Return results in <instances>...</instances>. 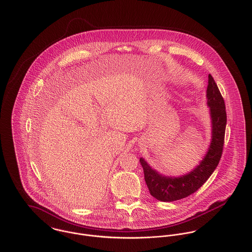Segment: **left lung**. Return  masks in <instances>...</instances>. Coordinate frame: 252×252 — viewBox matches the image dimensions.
<instances>
[{
    "instance_id": "1",
    "label": "left lung",
    "mask_w": 252,
    "mask_h": 252,
    "mask_svg": "<svg viewBox=\"0 0 252 252\" xmlns=\"http://www.w3.org/2000/svg\"><path fill=\"white\" fill-rule=\"evenodd\" d=\"M207 105L212 120V141L203 160L191 172L180 177H167L152 169L144 158H140L144 169V180L150 194L162 202H173L188 197L196 192L212 176L220 161L225 129V103L214 77L209 74Z\"/></svg>"
}]
</instances>
